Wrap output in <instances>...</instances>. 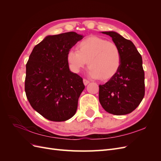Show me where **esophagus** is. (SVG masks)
I'll return each mask as SVG.
<instances>
[{"mask_svg":"<svg viewBox=\"0 0 161 161\" xmlns=\"http://www.w3.org/2000/svg\"><path fill=\"white\" fill-rule=\"evenodd\" d=\"M83 83L86 86V85H87L89 83V81L88 80H86V79H83Z\"/></svg>","mask_w":161,"mask_h":161,"instance_id":"obj_1","label":"esophagus"}]
</instances>
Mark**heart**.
<instances>
[{"mask_svg":"<svg viewBox=\"0 0 161 161\" xmlns=\"http://www.w3.org/2000/svg\"><path fill=\"white\" fill-rule=\"evenodd\" d=\"M76 50H70L66 55L67 62L74 72H79L88 62L89 75L107 80L113 78L119 69L121 53L114 42L90 36L78 43Z\"/></svg>","mask_w":161,"mask_h":161,"instance_id":"b5f03b06","label":"heart"}]
</instances>
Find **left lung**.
Here are the masks:
<instances>
[{"label": "left lung", "instance_id": "obj_1", "mask_svg": "<svg viewBox=\"0 0 161 161\" xmlns=\"http://www.w3.org/2000/svg\"><path fill=\"white\" fill-rule=\"evenodd\" d=\"M109 36L121 53V65L117 74L99 85V99L109 114L120 115L132 112L142 101L144 72L142 58L134 43L115 31H103Z\"/></svg>", "mask_w": 161, "mask_h": 161}]
</instances>
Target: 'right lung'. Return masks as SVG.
<instances>
[{
    "mask_svg": "<svg viewBox=\"0 0 161 161\" xmlns=\"http://www.w3.org/2000/svg\"><path fill=\"white\" fill-rule=\"evenodd\" d=\"M83 36L76 32L47 36L32 50L26 64L25 91L31 106L43 118L64 121L76 114L85 89L69 69L67 53Z\"/></svg>",
    "mask_w": 161,
    "mask_h": 161,
    "instance_id": "add662e5",
    "label": "right lung"
}]
</instances>
